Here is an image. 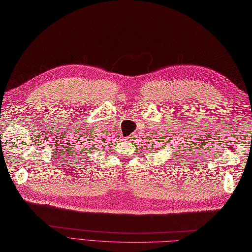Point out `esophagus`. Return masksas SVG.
<instances>
[{"label": "esophagus", "mask_w": 252, "mask_h": 252, "mask_svg": "<svg viewBox=\"0 0 252 252\" xmlns=\"http://www.w3.org/2000/svg\"><path fill=\"white\" fill-rule=\"evenodd\" d=\"M134 138H135V135H134V134H131L130 136H127V137H126V141L132 142L133 140H134Z\"/></svg>", "instance_id": "34e87169"}]
</instances>
